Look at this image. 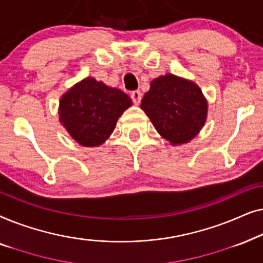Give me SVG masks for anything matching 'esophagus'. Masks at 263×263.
<instances>
[{
	"label": "esophagus",
	"mask_w": 263,
	"mask_h": 263,
	"mask_svg": "<svg viewBox=\"0 0 263 263\" xmlns=\"http://www.w3.org/2000/svg\"><path fill=\"white\" fill-rule=\"evenodd\" d=\"M130 98H132L133 102H134L136 105H138V104H140V102H141V92H140V91H133L130 93Z\"/></svg>",
	"instance_id": "esophagus-1"
}]
</instances>
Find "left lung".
I'll return each instance as SVG.
<instances>
[{"instance_id":"1","label":"left lung","mask_w":263,"mask_h":263,"mask_svg":"<svg viewBox=\"0 0 263 263\" xmlns=\"http://www.w3.org/2000/svg\"><path fill=\"white\" fill-rule=\"evenodd\" d=\"M141 109L164 139L171 145H182L202 129L208 105L196 84L166 74L151 82L149 91L142 98Z\"/></svg>"}]
</instances>
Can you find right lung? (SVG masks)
<instances>
[{
	"label": "right lung",
	"mask_w": 263,
	"mask_h": 263,
	"mask_svg": "<svg viewBox=\"0 0 263 263\" xmlns=\"http://www.w3.org/2000/svg\"><path fill=\"white\" fill-rule=\"evenodd\" d=\"M132 104L129 96L121 89L86 78L61 98L60 122L81 146L97 147L109 139L118 117Z\"/></svg>",
	"instance_id": "right-lung-1"
}]
</instances>
